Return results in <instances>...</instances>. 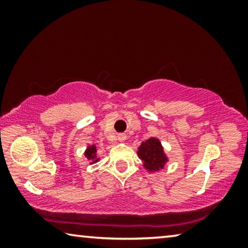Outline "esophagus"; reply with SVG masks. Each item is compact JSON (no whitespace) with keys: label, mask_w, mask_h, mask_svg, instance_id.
<instances>
[{"label":"esophagus","mask_w":248,"mask_h":248,"mask_svg":"<svg viewBox=\"0 0 248 248\" xmlns=\"http://www.w3.org/2000/svg\"><path fill=\"white\" fill-rule=\"evenodd\" d=\"M125 139H127V136H125V134H124V133L118 134V140H119L120 142H124Z\"/></svg>","instance_id":"1"}]
</instances>
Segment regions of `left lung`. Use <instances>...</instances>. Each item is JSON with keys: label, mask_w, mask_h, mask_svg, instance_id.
Masks as SVG:
<instances>
[{"label": "left lung", "mask_w": 248, "mask_h": 248, "mask_svg": "<svg viewBox=\"0 0 248 248\" xmlns=\"http://www.w3.org/2000/svg\"><path fill=\"white\" fill-rule=\"evenodd\" d=\"M138 156L143 162L144 170L149 173H156L164 169L169 157L164 151V148L157 138L151 137L148 140L143 141L138 148Z\"/></svg>", "instance_id": "8db88e82"}]
</instances>
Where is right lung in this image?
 Returning a JSON list of instances; mask_svg holds the SVG:
<instances>
[{"instance_id":"right-lung-1","label":"right lung","mask_w":248,"mask_h":248,"mask_svg":"<svg viewBox=\"0 0 248 248\" xmlns=\"http://www.w3.org/2000/svg\"><path fill=\"white\" fill-rule=\"evenodd\" d=\"M84 156L90 161V164H95L97 163L100 157L97 155V148H96L95 144H91L86 146L85 152H84Z\"/></svg>"}]
</instances>
